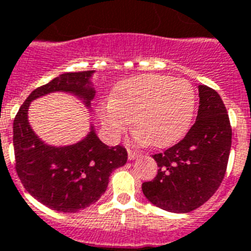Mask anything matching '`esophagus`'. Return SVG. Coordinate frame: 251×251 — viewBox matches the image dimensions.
<instances>
[{"mask_svg":"<svg viewBox=\"0 0 251 251\" xmlns=\"http://www.w3.org/2000/svg\"><path fill=\"white\" fill-rule=\"evenodd\" d=\"M127 154H128V159H130V160H135V159H138V158H140V156H141L140 152L132 151V150H128Z\"/></svg>","mask_w":251,"mask_h":251,"instance_id":"esophagus-1","label":"esophagus"}]
</instances>
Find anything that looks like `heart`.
<instances>
[{
	"instance_id": "heart-1",
	"label": "heart",
	"mask_w": 251,
	"mask_h": 251,
	"mask_svg": "<svg viewBox=\"0 0 251 251\" xmlns=\"http://www.w3.org/2000/svg\"><path fill=\"white\" fill-rule=\"evenodd\" d=\"M195 106V89L187 80L144 74L120 82L113 99L99 107V116L112 138L125 132L132 120L136 140L164 148L186 134Z\"/></svg>"
}]
</instances>
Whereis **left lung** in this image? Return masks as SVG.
<instances>
[{
    "label": "left lung",
    "mask_w": 251,
    "mask_h": 251,
    "mask_svg": "<svg viewBox=\"0 0 251 251\" xmlns=\"http://www.w3.org/2000/svg\"><path fill=\"white\" fill-rule=\"evenodd\" d=\"M198 92L195 125L174 147L152 155L158 174L141 186L148 201L169 212H191L208 201L227 167L232 132L225 104L210 87L201 84Z\"/></svg>",
    "instance_id": "1"
}]
</instances>
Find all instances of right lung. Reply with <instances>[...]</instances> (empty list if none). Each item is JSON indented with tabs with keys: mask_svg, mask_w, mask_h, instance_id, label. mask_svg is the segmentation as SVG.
Wrapping results in <instances>:
<instances>
[{
	"mask_svg": "<svg viewBox=\"0 0 251 251\" xmlns=\"http://www.w3.org/2000/svg\"><path fill=\"white\" fill-rule=\"evenodd\" d=\"M95 71L63 73L34 89L14 121L16 172L25 189L40 203L64 213L78 212L100 200L110 176L127 162L124 147H108L96 134L93 124L82 140L55 147L39 138L29 123L30 104L35 100L62 92L74 96L92 112L96 88Z\"/></svg>",
	"mask_w": 251,
	"mask_h": 251,
	"instance_id": "1",
	"label": "right lung"
}]
</instances>
